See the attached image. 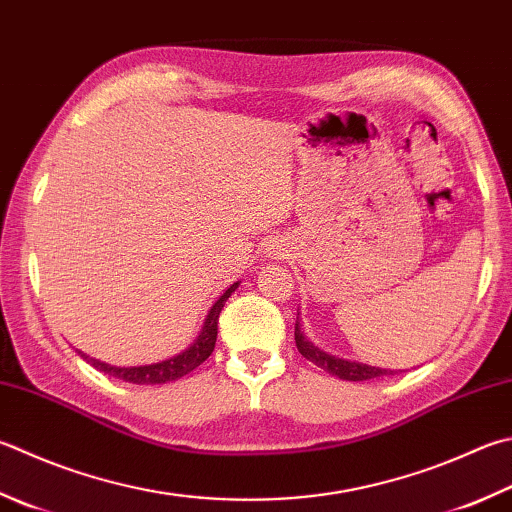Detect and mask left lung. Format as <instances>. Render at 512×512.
I'll list each match as a JSON object with an SVG mask.
<instances>
[{
    "label": "left lung",
    "instance_id": "obj_1",
    "mask_svg": "<svg viewBox=\"0 0 512 512\" xmlns=\"http://www.w3.org/2000/svg\"><path fill=\"white\" fill-rule=\"evenodd\" d=\"M294 341L298 352H301L307 361H312L318 368L325 370L327 374L339 376L343 381H370V379H383L388 374H397L403 370H390V368H376V365L341 359V356H334L330 352L321 350V347L314 345L307 336L301 332V316H296L294 325Z\"/></svg>",
    "mask_w": 512,
    "mask_h": 512
}]
</instances>
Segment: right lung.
I'll return each mask as SVG.
<instances>
[{
    "label": "right lung",
    "instance_id": "add662e5",
    "mask_svg": "<svg viewBox=\"0 0 512 512\" xmlns=\"http://www.w3.org/2000/svg\"><path fill=\"white\" fill-rule=\"evenodd\" d=\"M238 285H240L238 281L234 285H229L223 292V296H220L214 303V307H211L207 318H205V325H202V330L198 334V339L191 343L187 350L173 354L165 361H158L151 365H127V368H120V365H111V363H104L98 359H91L89 354H84L80 350H77V354H82V359L86 363H91L93 368H98L100 372L115 376V379L127 381V383L158 385V383L178 381L185 374H189L191 370H196L200 363H205L209 359V354L214 352L216 336H218V316H220V312H223L227 298L236 292Z\"/></svg>",
    "mask_w": 512,
    "mask_h": 512
}]
</instances>
